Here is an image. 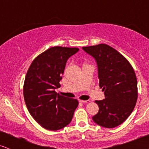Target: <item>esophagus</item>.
Masks as SVG:
<instances>
[{"label": "esophagus", "instance_id": "34e87169", "mask_svg": "<svg viewBox=\"0 0 149 149\" xmlns=\"http://www.w3.org/2000/svg\"><path fill=\"white\" fill-rule=\"evenodd\" d=\"M79 102L84 103V104H88L90 102V100H79Z\"/></svg>", "mask_w": 149, "mask_h": 149}]
</instances>
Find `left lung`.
<instances>
[{"label":"left lung","instance_id":"1","mask_svg":"<svg viewBox=\"0 0 149 149\" xmlns=\"http://www.w3.org/2000/svg\"><path fill=\"white\" fill-rule=\"evenodd\" d=\"M82 49L96 61L99 84L105 95L103 100L95 101L99 112L92 118L102 127H116L129 117L137 102L135 71L123 55L106 44Z\"/></svg>","mask_w":149,"mask_h":149}]
</instances>
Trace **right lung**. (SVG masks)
Returning <instances> with one entry per match:
<instances>
[{"label":"right lung","instance_id":"add662e5","mask_svg":"<svg viewBox=\"0 0 149 149\" xmlns=\"http://www.w3.org/2000/svg\"><path fill=\"white\" fill-rule=\"evenodd\" d=\"M79 48L55 46L34 58L25 76L23 96L29 113L42 127L57 131L70 123L79 102L55 92L66 62Z\"/></svg>","mask_w":149,"mask_h":149}]
</instances>
